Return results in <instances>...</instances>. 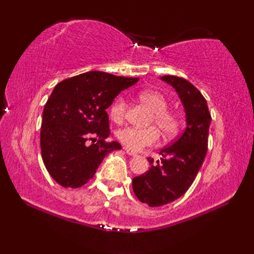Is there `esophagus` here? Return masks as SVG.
Listing matches in <instances>:
<instances>
[{
  "label": "esophagus",
  "mask_w": 254,
  "mask_h": 254,
  "mask_svg": "<svg viewBox=\"0 0 254 254\" xmlns=\"http://www.w3.org/2000/svg\"><path fill=\"white\" fill-rule=\"evenodd\" d=\"M124 150H126V152L128 154V156H136V152L132 151V150L127 149V148H124Z\"/></svg>",
  "instance_id": "1"
}]
</instances>
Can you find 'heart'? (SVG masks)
<instances>
[{
    "mask_svg": "<svg viewBox=\"0 0 254 254\" xmlns=\"http://www.w3.org/2000/svg\"><path fill=\"white\" fill-rule=\"evenodd\" d=\"M139 100L152 111L150 124H156L159 130L167 137L174 136L178 132L180 121L177 114L168 109V101L157 91H142L137 94ZM127 102L123 96H118L110 106V115L114 122L120 123L126 117ZM119 141L132 151H139L145 147L156 145L160 139V133L154 127L139 128L127 127L117 133Z\"/></svg>",
    "mask_w": 254,
    "mask_h": 254,
    "instance_id": "heart-1",
    "label": "heart"
}]
</instances>
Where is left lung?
Returning a JSON list of instances; mask_svg holds the SVG:
<instances>
[{
	"label": "left lung",
	"instance_id": "1",
	"mask_svg": "<svg viewBox=\"0 0 254 254\" xmlns=\"http://www.w3.org/2000/svg\"><path fill=\"white\" fill-rule=\"evenodd\" d=\"M161 79L178 93L185 107L187 126L169 147L161 149V161L153 163V159L149 157L151 168L132 180L137 199L151 207L179 198L194 183L207 152L212 121L207 102L190 81L173 75L162 76Z\"/></svg>",
	"mask_w": 254,
	"mask_h": 254
}]
</instances>
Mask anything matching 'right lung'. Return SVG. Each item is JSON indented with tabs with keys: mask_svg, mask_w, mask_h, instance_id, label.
I'll return each mask as SVG.
<instances>
[{
	"mask_svg": "<svg viewBox=\"0 0 254 254\" xmlns=\"http://www.w3.org/2000/svg\"><path fill=\"white\" fill-rule=\"evenodd\" d=\"M137 80L95 70L55 86L42 114L40 145L46 168L60 186L81 187L106 154L122 148L106 141L111 133L106 109Z\"/></svg>",
	"mask_w": 254,
	"mask_h": 254,
	"instance_id": "1",
	"label": "right lung"
}]
</instances>
